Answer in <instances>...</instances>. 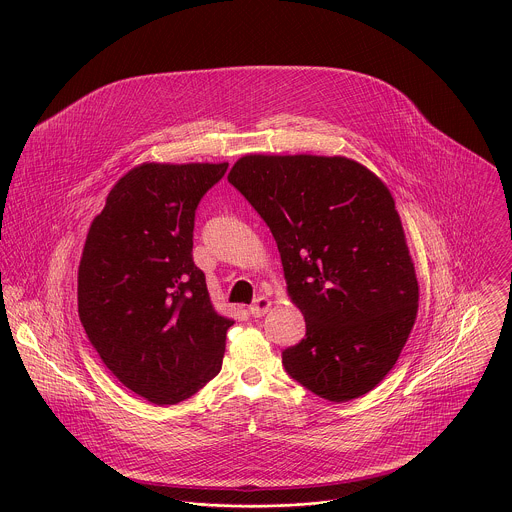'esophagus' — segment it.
<instances>
[{
  "label": "esophagus",
  "mask_w": 512,
  "mask_h": 512,
  "mask_svg": "<svg viewBox=\"0 0 512 512\" xmlns=\"http://www.w3.org/2000/svg\"><path fill=\"white\" fill-rule=\"evenodd\" d=\"M269 309H271V301H269L267 297H259V299H255L253 305L249 307V313H251L253 317H263Z\"/></svg>",
  "instance_id": "esophagus-1"
}]
</instances>
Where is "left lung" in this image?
Returning <instances> with one entry per match:
<instances>
[{
  "label": "left lung",
  "mask_w": 512,
  "mask_h": 512,
  "mask_svg": "<svg viewBox=\"0 0 512 512\" xmlns=\"http://www.w3.org/2000/svg\"><path fill=\"white\" fill-rule=\"evenodd\" d=\"M269 225L305 339L285 371L345 403L395 367L417 319L419 283L389 187L349 157L261 155L227 175Z\"/></svg>",
  "instance_id": "obj_1"
}]
</instances>
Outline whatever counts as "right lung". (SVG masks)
Listing matches in <instances>:
<instances>
[{
	"mask_svg": "<svg viewBox=\"0 0 512 512\" xmlns=\"http://www.w3.org/2000/svg\"><path fill=\"white\" fill-rule=\"evenodd\" d=\"M229 163H141L91 221L77 271L79 321L105 367L153 405H177L219 371L235 323L193 263L195 209Z\"/></svg>",
	"mask_w": 512,
	"mask_h": 512,
	"instance_id": "right-lung-1",
	"label": "right lung"
}]
</instances>
